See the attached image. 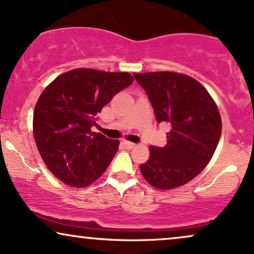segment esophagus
I'll return each instance as SVG.
<instances>
[{
  "label": "esophagus",
  "instance_id": "esophagus-1",
  "mask_svg": "<svg viewBox=\"0 0 254 254\" xmlns=\"http://www.w3.org/2000/svg\"><path fill=\"white\" fill-rule=\"evenodd\" d=\"M123 145L127 147V149H133V147L136 146V144L132 143V142H129V140H124Z\"/></svg>",
  "mask_w": 254,
  "mask_h": 254
}]
</instances>
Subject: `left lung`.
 <instances>
[{
  "label": "left lung",
  "instance_id": "obj_1",
  "mask_svg": "<svg viewBox=\"0 0 254 254\" xmlns=\"http://www.w3.org/2000/svg\"><path fill=\"white\" fill-rule=\"evenodd\" d=\"M146 91L158 123H166L168 144L151 145L140 165L143 177L158 190L185 185L206 168L221 134L216 102L197 79L181 72L133 73Z\"/></svg>",
  "mask_w": 254,
  "mask_h": 254
}]
</instances>
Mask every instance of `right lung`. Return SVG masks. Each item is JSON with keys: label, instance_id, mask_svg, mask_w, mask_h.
Segmentation results:
<instances>
[{"label": "right lung", "instance_id": "right-lung-1", "mask_svg": "<svg viewBox=\"0 0 254 254\" xmlns=\"http://www.w3.org/2000/svg\"><path fill=\"white\" fill-rule=\"evenodd\" d=\"M132 82L129 72L78 68L43 90L34 110V139L48 170L64 184L84 188L107 170L120 140L91 127L102 108Z\"/></svg>", "mask_w": 254, "mask_h": 254}]
</instances>
